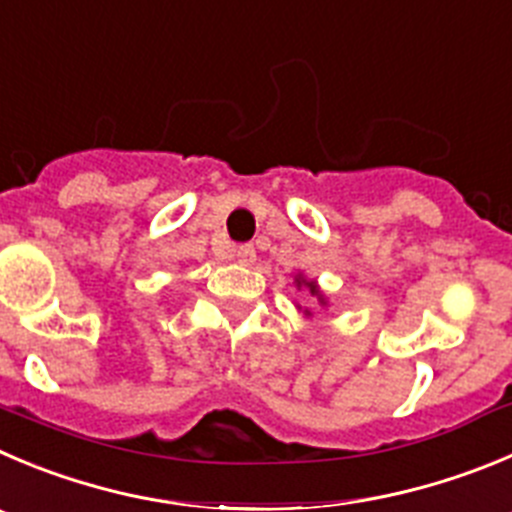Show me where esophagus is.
Wrapping results in <instances>:
<instances>
[{
    "label": "esophagus",
    "instance_id": "1",
    "mask_svg": "<svg viewBox=\"0 0 512 512\" xmlns=\"http://www.w3.org/2000/svg\"><path fill=\"white\" fill-rule=\"evenodd\" d=\"M255 247L252 245H240L237 250H234V260L240 262V265H252L255 262Z\"/></svg>",
    "mask_w": 512,
    "mask_h": 512
}]
</instances>
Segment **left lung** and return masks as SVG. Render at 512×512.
<instances>
[{"label": "left lung", "instance_id": "left-lung-1", "mask_svg": "<svg viewBox=\"0 0 512 512\" xmlns=\"http://www.w3.org/2000/svg\"><path fill=\"white\" fill-rule=\"evenodd\" d=\"M295 285H298V288H308L310 295H315V298H318L323 305H326V298H323L321 290H318V285H315L313 280H305L303 275H295ZM305 315H308V310H305Z\"/></svg>", "mask_w": 512, "mask_h": 512}]
</instances>
